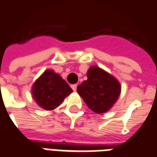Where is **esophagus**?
Masks as SVG:
<instances>
[{
    "instance_id": "34e87169",
    "label": "esophagus",
    "mask_w": 157,
    "mask_h": 157,
    "mask_svg": "<svg viewBox=\"0 0 157 157\" xmlns=\"http://www.w3.org/2000/svg\"><path fill=\"white\" fill-rule=\"evenodd\" d=\"M76 87H77V84H73V85H71V88L73 89V91H75V90H76Z\"/></svg>"
}]
</instances>
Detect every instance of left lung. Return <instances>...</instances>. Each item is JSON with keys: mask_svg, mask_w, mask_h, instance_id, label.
I'll return each mask as SVG.
<instances>
[{"mask_svg": "<svg viewBox=\"0 0 157 157\" xmlns=\"http://www.w3.org/2000/svg\"><path fill=\"white\" fill-rule=\"evenodd\" d=\"M77 93L94 112L108 111L121 94V85L112 75L97 66L87 71V80L77 86Z\"/></svg>", "mask_w": 157, "mask_h": 157, "instance_id": "8db88e82", "label": "left lung"}]
</instances>
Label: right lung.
I'll use <instances>...</instances> for the list:
<instances>
[{"mask_svg": "<svg viewBox=\"0 0 157 157\" xmlns=\"http://www.w3.org/2000/svg\"><path fill=\"white\" fill-rule=\"evenodd\" d=\"M72 92L67 82L50 70L45 71L32 87L33 98L39 106L47 110L57 108Z\"/></svg>", "mask_w": 157, "mask_h": 157, "instance_id": "right-lung-1", "label": "right lung"}]
</instances>
